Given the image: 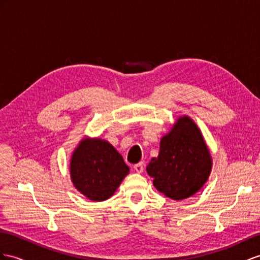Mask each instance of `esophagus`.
Here are the masks:
<instances>
[{
	"instance_id": "obj_1",
	"label": "esophagus",
	"mask_w": 260,
	"mask_h": 260,
	"mask_svg": "<svg viewBox=\"0 0 260 260\" xmlns=\"http://www.w3.org/2000/svg\"><path fill=\"white\" fill-rule=\"evenodd\" d=\"M134 170L136 172H138V174H141V172L144 171V164L143 162H139V164L134 165Z\"/></svg>"
}]
</instances>
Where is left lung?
<instances>
[{"instance_id":"left-lung-1","label":"left lung","mask_w":260,"mask_h":260,"mask_svg":"<svg viewBox=\"0 0 260 260\" xmlns=\"http://www.w3.org/2000/svg\"><path fill=\"white\" fill-rule=\"evenodd\" d=\"M211 166L201 132L190 117L183 116L161 138L160 151L150 160L147 172L158 191L172 200H183L203 187Z\"/></svg>"}]
</instances>
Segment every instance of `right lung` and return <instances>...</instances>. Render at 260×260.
<instances>
[{"label": "right lung", "instance_id": "1", "mask_svg": "<svg viewBox=\"0 0 260 260\" xmlns=\"http://www.w3.org/2000/svg\"><path fill=\"white\" fill-rule=\"evenodd\" d=\"M129 168L111 144L101 139H84L70 162L75 187L92 201H104L113 196Z\"/></svg>", "mask_w": 260, "mask_h": 260}]
</instances>
